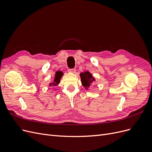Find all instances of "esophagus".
<instances>
[{
	"label": "esophagus",
	"mask_w": 152,
	"mask_h": 152,
	"mask_svg": "<svg viewBox=\"0 0 152 152\" xmlns=\"http://www.w3.org/2000/svg\"><path fill=\"white\" fill-rule=\"evenodd\" d=\"M68 72H70V73H75L76 70H75V68H70V69H68Z\"/></svg>",
	"instance_id": "esophagus-1"
}]
</instances>
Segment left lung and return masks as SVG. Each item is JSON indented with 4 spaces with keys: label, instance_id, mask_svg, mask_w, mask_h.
Returning <instances> with one entry per match:
<instances>
[{
    "label": "left lung",
    "instance_id": "left-lung-1",
    "mask_svg": "<svg viewBox=\"0 0 152 152\" xmlns=\"http://www.w3.org/2000/svg\"><path fill=\"white\" fill-rule=\"evenodd\" d=\"M80 76L81 79L82 84L84 87H86V89L88 88V87L91 85V84L93 83V82L95 80L94 78L89 72L80 73Z\"/></svg>",
    "mask_w": 152,
    "mask_h": 152
}]
</instances>
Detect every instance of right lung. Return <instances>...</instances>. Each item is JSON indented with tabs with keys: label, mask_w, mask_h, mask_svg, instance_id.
I'll return each mask as SVG.
<instances>
[{
	"label": "right lung",
	"mask_w": 152,
	"mask_h": 152,
	"mask_svg": "<svg viewBox=\"0 0 152 152\" xmlns=\"http://www.w3.org/2000/svg\"><path fill=\"white\" fill-rule=\"evenodd\" d=\"M63 73L62 72H61V71L56 72L53 82L50 83L49 86H56L58 85V84L59 83V82H60V79L61 78V77L63 76Z\"/></svg>",
	"instance_id": "obj_1"
}]
</instances>
